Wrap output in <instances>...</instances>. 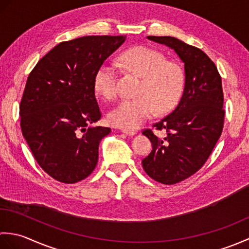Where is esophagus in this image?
<instances>
[{"instance_id":"1","label":"esophagus","mask_w":249,"mask_h":249,"mask_svg":"<svg viewBox=\"0 0 249 249\" xmlns=\"http://www.w3.org/2000/svg\"><path fill=\"white\" fill-rule=\"evenodd\" d=\"M122 133L127 135V136H133L136 134L135 130H130V129H122Z\"/></svg>"}]
</instances>
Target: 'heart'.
<instances>
[{
	"instance_id": "1",
	"label": "heart",
	"mask_w": 249,
	"mask_h": 249,
	"mask_svg": "<svg viewBox=\"0 0 249 249\" xmlns=\"http://www.w3.org/2000/svg\"><path fill=\"white\" fill-rule=\"evenodd\" d=\"M125 71L141 77L137 97L125 99L110 111L108 120L124 129H135L157 113L172 110L182 96L185 82L183 67L174 61L165 60L160 51L145 46H137L118 57ZM118 73L112 66H100L94 78L96 92L105 99L112 100L118 95Z\"/></svg>"
}]
</instances>
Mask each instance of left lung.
I'll return each mask as SVG.
<instances>
[{"label": "left lung", "mask_w": 249, "mask_h": 249, "mask_svg": "<svg viewBox=\"0 0 249 249\" xmlns=\"http://www.w3.org/2000/svg\"><path fill=\"white\" fill-rule=\"evenodd\" d=\"M177 52L184 63L182 98L170 114L146 128L153 150L142 160L147 176L172 185L192 177L202 167L224 128L225 110L221 77L214 62L197 47L171 36H147ZM165 130L162 137L157 131Z\"/></svg>", "instance_id": "1"}]
</instances>
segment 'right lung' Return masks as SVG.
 <instances>
[{"mask_svg":"<svg viewBox=\"0 0 249 249\" xmlns=\"http://www.w3.org/2000/svg\"><path fill=\"white\" fill-rule=\"evenodd\" d=\"M126 36H83L63 41L38 61L21 98L20 126L37 163L51 178L73 184L88 178L109 127L102 118L94 78Z\"/></svg>","mask_w":249,"mask_h":249,"instance_id":"1","label":"right lung"}]
</instances>
